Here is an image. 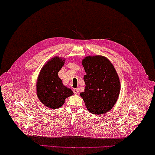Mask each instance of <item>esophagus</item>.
<instances>
[{
  "label": "esophagus",
  "mask_w": 155,
  "mask_h": 155,
  "mask_svg": "<svg viewBox=\"0 0 155 155\" xmlns=\"http://www.w3.org/2000/svg\"><path fill=\"white\" fill-rule=\"evenodd\" d=\"M73 93L75 94H78V93H79V91H78V88H74V89H73Z\"/></svg>",
  "instance_id": "34e87169"
}]
</instances>
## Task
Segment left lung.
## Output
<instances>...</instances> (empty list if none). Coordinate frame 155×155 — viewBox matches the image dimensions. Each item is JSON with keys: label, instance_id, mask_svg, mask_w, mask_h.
I'll return each instance as SVG.
<instances>
[{"label": "left lung", "instance_id": "1", "mask_svg": "<svg viewBox=\"0 0 155 155\" xmlns=\"http://www.w3.org/2000/svg\"><path fill=\"white\" fill-rule=\"evenodd\" d=\"M82 63L87 74L84 76L86 87L81 97L91 113H106L116 103L120 93L117 72L111 62L102 56L87 57Z\"/></svg>", "mask_w": 155, "mask_h": 155}]
</instances>
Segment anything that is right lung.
<instances>
[{
  "mask_svg": "<svg viewBox=\"0 0 155 155\" xmlns=\"http://www.w3.org/2000/svg\"><path fill=\"white\" fill-rule=\"evenodd\" d=\"M64 61L56 57L48 61L40 72L37 83V96L44 105L50 108H58L63 105L64 100L73 94L65 87L58 77V71Z\"/></svg>",
  "mask_w": 155,
  "mask_h": 155,
  "instance_id": "add662e5",
  "label": "right lung"
}]
</instances>
